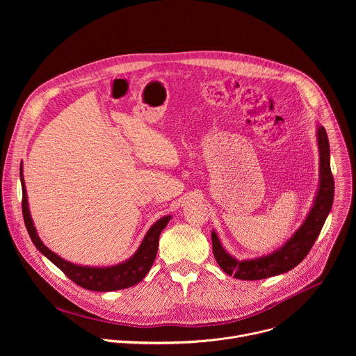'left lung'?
I'll return each instance as SVG.
<instances>
[{
	"label": "left lung",
	"instance_id": "1",
	"mask_svg": "<svg viewBox=\"0 0 356 356\" xmlns=\"http://www.w3.org/2000/svg\"><path fill=\"white\" fill-rule=\"evenodd\" d=\"M316 138L320 155L318 188L306 220L282 246L268 253V255L239 261L229 255L222 246L217 232L214 229L211 231L216 261L227 275L241 280H261L291 270L307 257L331 211L334 200V179L330 166V142L325 128L320 124L316 129Z\"/></svg>",
	"mask_w": 356,
	"mask_h": 356
}]
</instances>
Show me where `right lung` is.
Here are the masks:
<instances>
[{
    "label": "right lung",
    "mask_w": 356,
    "mask_h": 356,
    "mask_svg": "<svg viewBox=\"0 0 356 356\" xmlns=\"http://www.w3.org/2000/svg\"><path fill=\"white\" fill-rule=\"evenodd\" d=\"M24 169L22 163L19 168V176H21V186H22V214L24 221L28 229V234L33 242V245L38 248L40 253L55 264L69 279H72L76 284L81 286L83 289L92 290V291H115L121 289H127L131 286L138 284L150 270L154 261L158 253L159 246V236L161 232L165 229L168 222L172 220V216H165L161 220H158L154 225L149 228L146 235L143 236L139 248L134 255L117 265L113 266H81L72 264L63 258H60L58 253L50 250L39 238L36 228L33 225L29 204H28V194L24 180Z\"/></svg>",
    "instance_id": "add662e5"
}]
</instances>
